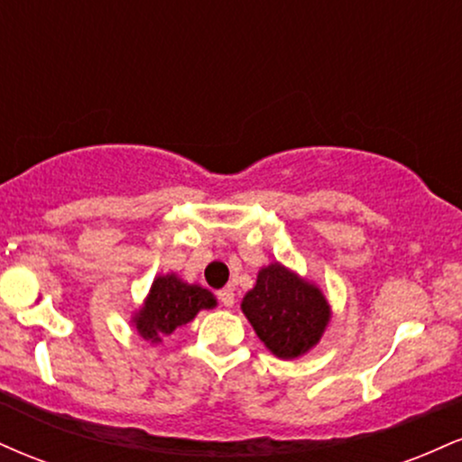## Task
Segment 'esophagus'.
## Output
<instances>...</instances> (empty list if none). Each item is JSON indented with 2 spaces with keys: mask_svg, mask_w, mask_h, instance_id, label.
Masks as SVG:
<instances>
[{
  "mask_svg": "<svg viewBox=\"0 0 462 462\" xmlns=\"http://www.w3.org/2000/svg\"><path fill=\"white\" fill-rule=\"evenodd\" d=\"M217 295H219V301H221V304H224V306H232V304H235V289H230V286H226V289H221Z\"/></svg>",
  "mask_w": 462,
  "mask_h": 462,
  "instance_id": "obj_1",
  "label": "esophagus"
}]
</instances>
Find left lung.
<instances>
[{
	"instance_id": "left-lung-1",
	"label": "left lung",
	"mask_w": 462,
	"mask_h": 462,
	"mask_svg": "<svg viewBox=\"0 0 462 462\" xmlns=\"http://www.w3.org/2000/svg\"><path fill=\"white\" fill-rule=\"evenodd\" d=\"M241 310L269 352L284 360L315 347L330 321L326 295L280 263L258 272L256 284L241 301Z\"/></svg>"
}]
</instances>
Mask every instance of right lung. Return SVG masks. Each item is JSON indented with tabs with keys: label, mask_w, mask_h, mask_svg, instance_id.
Segmentation results:
<instances>
[{
	"label": "right lung",
	"mask_w": 462,
	"mask_h": 462,
	"mask_svg": "<svg viewBox=\"0 0 462 462\" xmlns=\"http://www.w3.org/2000/svg\"><path fill=\"white\" fill-rule=\"evenodd\" d=\"M215 295L204 286L184 282L176 273L158 275L145 304L141 306L132 323L145 341L158 343L176 328L193 321L199 310L215 309Z\"/></svg>",
	"instance_id": "obj_1"
}]
</instances>
